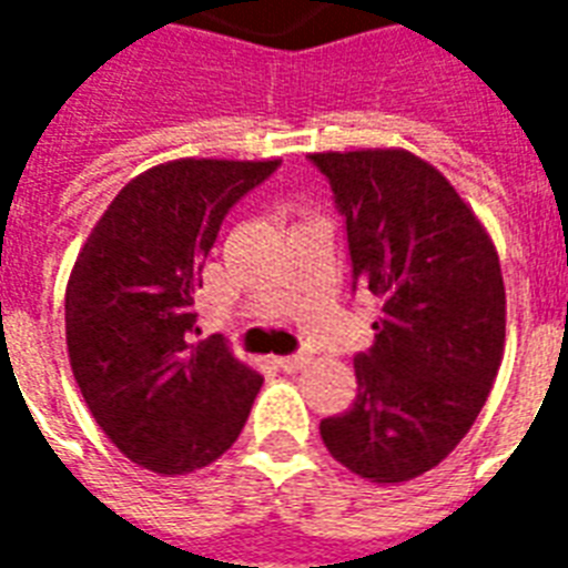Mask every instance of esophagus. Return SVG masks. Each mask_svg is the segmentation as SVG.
I'll use <instances>...</instances> for the list:
<instances>
[{
	"mask_svg": "<svg viewBox=\"0 0 568 568\" xmlns=\"http://www.w3.org/2000/svg\"><path fill=\"white\" fill-rule=\"evenodd\" d=\"M276 365H280V368H283V372L294 374V372H301V368H306V365H310V356H306V354L280 356V359H276Z\"/></svg>",
	"mask_w": 568,
	"mask_h": 568,
	"instance_id": "1",
	"label": "esophagus"
}]
</instances>
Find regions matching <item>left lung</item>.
Returning a JSON list of instances; mask_svg holds the SVG:
<instances>
[{
  "mask_svg": "<svg viewBox=\"0 0 568 568\" xmlns=\"http://www.w3.org/2000/svg\"><path fill=\"white\" fill-rule=\"evenodd\" d=\"M345 217L351 274L374 294L356 400L321 422L354 475L400 484L457 448L504 359V276L493 241L445 176L404 150L315 153Z\"/></svg>",
  "mask_w": 568,
  "mask_h": 568,
  "instance_id": "8db88e82",
  "label": "left lung"
}]
</instances>
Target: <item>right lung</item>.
<instances>
[{
  "label": "right lung",
  "instance_id": "obj_1",
  "mask_svg": "<svg viewBox=\"0 0 568 568\" xmlns=\"http://www.w3.org/2000/svg\"><path fill=\"white\" fill-rule=\"evenodd\" d=\"M280 162L180 159L120 191L67 283V351L102 433L132 463L185 475L239 439L262 377L203 338L194 294L223 217Z\"/></svg>",
  "mask_w": 568,
  "mask_h": 568
}]
</instances>
